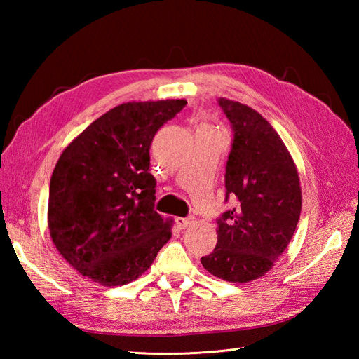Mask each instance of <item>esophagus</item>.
I'll use <instances>...</instances> for the list:
<instances>
[{"label":"esophagus","instance_id":"1","mask_svg":"<svg viewBox=\"0 0 359 359\" xmlns=\"http://www.w3.org/2000/svg\"><path fill=\"white\" fill-rule=\"evenodd\" d=\"M175 224H177L180 230H185L187 226L193 224V217L191 216H189V217H177V219H175Z\"/></svg>","mask_w":359,"mask_h":359}]
</instances>
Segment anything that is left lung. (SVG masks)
Here are the masks:
<instances>
[{
	"mask_svg": "<svg viewBox=\"0 0 359 359\" xmlns=\"http://www.w3.org/2000/svg\"><path fill=\"white\" fill-rule=\"evenodd\" d=\"M230 120L233 144L225 168L226 199L236 207L217 219V245L203 269L226 282L255 280L271 270L299 222V175L279 134L261 114L219 98Z\"/></svg>",
	"mask_w": 359,
	"mask_h": 359,
	"instance_id": "1",
	"label": "left lung"
}]
</instances>
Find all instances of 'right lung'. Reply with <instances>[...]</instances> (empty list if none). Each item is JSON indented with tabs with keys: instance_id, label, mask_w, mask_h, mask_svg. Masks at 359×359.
Instances as JSON below:
<instances>
[{
	"instance_id": "add662e5",
	"label": "right lung",
	"mask_w": 359,
	"mask_h": 359,
	"mask_svg": "<svg viewBox=\"0 0 359 359\" xmlns=\"http://www.w3.org/2000/svg\"><path fill=\"white\" fill-rule=\"evenodd\" d=\"M187 100L129 102L93 121L53 168L48 224L53 245L83 276L104 287L133 282L171 238L154 211L149 148Z\"/></svg>"
}]
</instances>
